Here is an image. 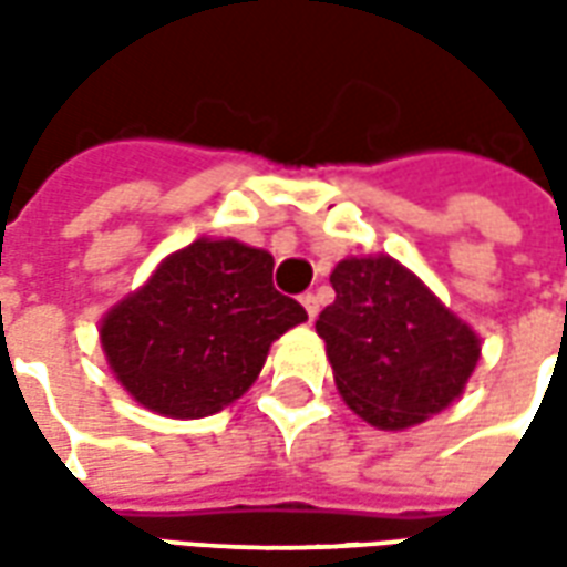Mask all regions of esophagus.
<instances>
[{"instance_id": "34e87169", "label": "esophagus", "mask_w": 567, "mask_h": 567, "mask_svg": "<svg viewBox=\"0 0 567 567\" xmlns=\"http://www.w3.org/2000/svg\"><path fill=\"white\" fill-rule=\"evenodd\" d=\"M302 305H305V311H308V320H315L317 311H320V302H317L315 292H305Z\"/></svg>"}]
</instances>
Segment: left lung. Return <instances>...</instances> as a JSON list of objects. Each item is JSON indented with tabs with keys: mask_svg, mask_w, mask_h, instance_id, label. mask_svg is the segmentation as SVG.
<instances>
[{
	"mask_svg": "<svg viewBox=\"0 0 567 567\" xmlns=\"http://www.w3.org/2000/svg\"><path fill=\"white\" fill-rule=\"evenodd\" d=\"M329 284L336 302L315 327L354 415L379 431H405L464 393L483 341L415 271L384 252L348 256Z\"/></svg>",
	"mask_w": 567,
	"mask_h": 567,
	"instance_id": "left-lung-1",
	"label": "left lung"
}]
</instances>
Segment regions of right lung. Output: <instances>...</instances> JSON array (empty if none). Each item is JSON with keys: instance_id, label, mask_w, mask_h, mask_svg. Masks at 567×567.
Segmentation results:
<instances>
[{"instance_id": "1", "label": "right lung", "mask_w": 567, "mask_h": 567, "mask_svg": "<svg viewBox=\"0 0 567 567\" xmlns=\"http://www.w3.org/2000/svg\"><path fill=\"white\" fill-rule=\"evenodd\" d=\"M271 271V252L235 238H198L164 256L100 320L115 381L164 419L223 412L259 379L271 341L308 320Z\"/></svg>"}]
</instances>
